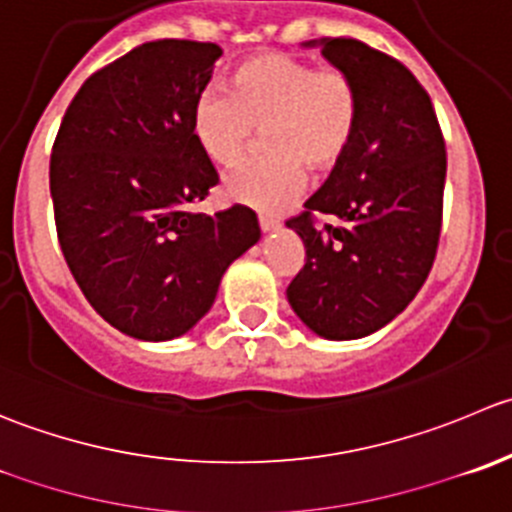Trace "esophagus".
<instances>
[{"mask_svg": "<svg viewBox=\"0 0 512 512\" xmlns=\"http://www.w3.org/2000/svg\"><path fill=\"white\" fill-rule=\"evenodd\" d=\"M277 227H280V222H277V220H267V217H260V230L262 232H275Z\"/></svg>", "mask_w": 512, "mask_h": 512, "instance_id": "obj_1", "label": "esophagus"}]
</instances>
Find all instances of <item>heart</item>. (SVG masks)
<instances>
[{
  "label": "heart",
  "mask_w": 512,
  "mask_h": 512,
  "mask_svg": "<svg viewBox=\"0 0 512 512\" xmlns=\"http://www.w3.org/2000/svg\"><path fill=\"white\" fill-rule=\"evenodd\" d=\"M230 92L205 89L192 107V137L210 162L235 167L265 130L262 160L232 172L227 200L265 215L287 210L305 187V167L327 175L345 160L360 92L345 69L317 67L297 54L257 52L235 64Z\"/></svg>",
  "instance_id": "heart-1"
}]
</instances>
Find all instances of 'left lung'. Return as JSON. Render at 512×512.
<instances>
[{
  "mask_svg": "<svg viewBox=\"0 0 512 512\" xmlns=\"http://www.w3.org/2000/svg\"><path fill=\"white\" fill-rule=\"evenodd\" d=\"M307 44L355 79L360 122L345 160L287 220L305 245L287 300L315 335L357 340L395 320L428 280L448 157L430 94L403 62L352 37ZM315 216L331 222L315 226Z\"/></svg>",
  "mask_w": 512,
  "mask_h": 512,
  "instance_id": "left-lung-1",
  "label": "left lung"
}]
</instances>
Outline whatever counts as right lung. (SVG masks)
<instances>
[{"mask_svg":"<svg viewBox=\"0 0 512 512\" xmlns=\"http://www.w3.org/2000/svg\"><path fill=\"white\" fill-rule=\"evenodd\" d=\"M220 54L192 39L140 44L79 87L54 140L64 260L89 305L137 340L190 332L227 267L260 240L250 207L190 210L220 182L190 127Z\"/></svg>","mask_w":512,"mask_h":512,"instance_id":"add662e5","label":"right lung"}]
</instances>
